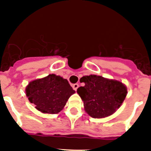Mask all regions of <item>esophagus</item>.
I'll return each mask as SVG.
<instances>
[{"label":"esophagus","instance_id":"34e87169","mask_svg":"<svg viewBox=\"0 0 151 151\" xmlns=\"http://www.w3.org/2000/svg\"><path fill=\"white\" fill-rule=\"evenodd\" d=\"M78 86H79V85H78V84H73V88L74 89L75 91H76L77 89H78Z\"/></svg>","mask_w":151,"mask_h":151}]
</instances>
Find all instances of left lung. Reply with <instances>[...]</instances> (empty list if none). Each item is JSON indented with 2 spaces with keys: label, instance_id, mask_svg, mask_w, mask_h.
Returning a JSON list of instances; mask_svg holds the SVG:
<instances>
[{
  "label": "left lung",
  "instance_id": "left-lung-1",
  "mask_svg": "<svg viewBox=\"0 0 151 151\" xmlns=\"http://www.w3.org/2000/svg\"><path fill=\"white\" fill-rule=\"evenodd\" d=\"M85 86L77 89L84 102L86 113L93 118H104L113 114L122 105L127 88L120 82L91 75L81 78Z\"/></svg>",
  "mask_w": 151,
  "mask_h": 151
}]
</instances>
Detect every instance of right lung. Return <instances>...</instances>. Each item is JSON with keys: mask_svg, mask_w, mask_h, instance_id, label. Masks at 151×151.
Segmentation results:
<instances>
[{"mask_svg": "<svg viewBox=\"0 0 151 151\" xmlns=\"http://www.w3.org/2000/svg\"><path fill=\"white\" fill-rule=\"evenodd\" d=\"M26 96L35 108L44 113L55 114L63 110L69 97L75 93L66 79L50 74L29 82Z\"/></svg>", "mask_w": 151, "mask_h": 151, "instance_id": "obj_1", "label": "right lung"}]
</instances>
